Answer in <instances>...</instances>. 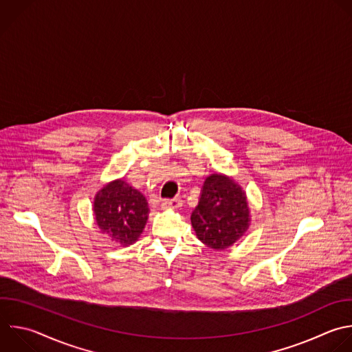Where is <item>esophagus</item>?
<instances>
[{
	"label": "esophagus",
	"mask_w": 352,
	"mask_h": 352,
	"mask_svg": "<svg viewBox=\"0 0 352 352\" xmlns=\"http://www.w3.org/2000/svg\"><path fill=\"white\" fill-rule=\"evenodd\" d=\"M163 208H179L182 206L181 197H174V199H166L162 203Z\"/></svg>",
	"instance_id": "esophagus-1"
}]
</instances>
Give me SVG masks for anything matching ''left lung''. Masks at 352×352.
Masks as SVG:
<instances>
[{"label":"left lung","instance_id":"8db88e82","mask_svg":"<svg viewBox=\"0 0 352 352\" xmlns=\"http://www.w3.org/2000/svg\"><path fill=\"white\" fill-rule=\"evenodd\" d=\"M190 222L197 239L207 248L218 252L230 248L250 225L246 192L232 178L211 174L203 184Z\"/></svg>","mask_w":352,"mask_h":352}]
</instances>
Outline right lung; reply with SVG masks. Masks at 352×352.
I'll return each mask as SVG.
<instances>
[{"instance_id": "right-lung-1", "label": "right lung", "mask_w": 352, "mask_h": 352, "mask_svg": "<svg viewBox=\"0 0 352 352\" xmlns=\"http://www.w3.org/2000/svg\"><path fill=\"white\" fill-rule=\"evenodd\" d=\"M94 215L102 233L127 248L138 241L148 221L145 196L123 179L104 185L94 199Z\"/></svg>"}]
</instances>
